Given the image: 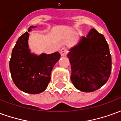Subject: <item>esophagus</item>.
Here are the masks:
<instances>
[{"mask_svg": "<svg viewBox=\"0 0 121 121\" xmlns=\"http://www.w3.org/2000/svg\"><path fill=\"white\" fill-rule=\"evenodd\" d=\"M67 52H68V51H67V48L65 47L61 48L60 49V54L61 56H66Z\"/></svg>", "mask_w": 121, "mask_h": 121, "instance_id": "esophagus-1", "label": "esophagus"}]
</instances>
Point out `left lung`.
I'll return each mask as SVG.
<instances>
[{
  "mask_svg": "<svg viewBox=\"0 0 121 121\" xmlns=\"http://www.w3.org/2000/svg\"><path fill=\"white\" fill-rule=\"evenodd\" d=\"M71 80L83 92L96 91L106 83L112 71L109 46L102 34L92 28L86 37L69 49Z\"/></svg>",
  "mask_w": 121,
  "mask_h": 121,
  "instance_id": "1",
  "label": "left lung"
}]
</instances>
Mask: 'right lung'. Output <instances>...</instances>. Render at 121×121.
<instances>
[{
    "label": "right lung",
    "instance_id": "1",
    "mask_svg": "<svg viewBox=\"0 0 121 121\" xmlns=\"http://www.w3.org/2000/svg\"><path fill=\"white\" fill-rule=\"evenodd\" d=\"M36 27L31 26L28 32L19 37L9 61V70L15 86L30 94L40 93L47 89L53 67L61 56L58 52L40 55L31 52L28 46L29 32Z\"/></svg>",
    "mask_w": 121,
    "mask_h": 121
}]
</instances>
